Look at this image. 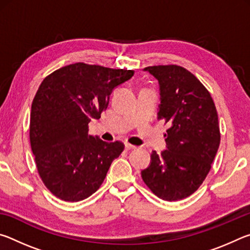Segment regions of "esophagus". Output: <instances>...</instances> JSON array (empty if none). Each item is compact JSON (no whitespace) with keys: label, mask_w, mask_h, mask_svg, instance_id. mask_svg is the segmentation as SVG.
<instances>
[{"label":"esophagus","mask_w":250,"mask_h":250,"mask_svg":"<svg viewBox=\"0 0 250 250\" xmlns=\"http://www.w3.org/2000/svg\"><path fill=\"white\" fill-rule=\"evenodd\" d=\"M125 149L126 150H134V149H137V146L130 145V143H125Z\"/></svg>","instance_id":"1"}]
</instances>
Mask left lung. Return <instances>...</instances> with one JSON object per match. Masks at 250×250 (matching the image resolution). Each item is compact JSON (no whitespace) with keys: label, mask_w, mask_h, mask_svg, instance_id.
<instances>
[{"label":"left lung","mask_w":250,"mask_h":250,"mask_svg":"<svg viewBox=\"0 0 250 250\" xmlns=\"http://www.w3.org/2000/svg\"><path fill=\"white\" fill-rule=\"evenodd\" d=\"M158 80V120L168 125L166 150L152 151L141 176L156 196L179 201L200 188L217 153L221 134L213 99L195 76L181 66L143 69Z\"/></svg>","instance_id":"obj_1"}]
</instances>
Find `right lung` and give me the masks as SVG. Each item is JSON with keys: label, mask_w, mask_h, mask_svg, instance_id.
I'll list each match as a JSON object with an SVG mask.
<instances>
[{"label": "right lung", "mask_w": 250, "mask_h": 250, "mask_svg": "<svg viewBox=\"0 0 250 250\" xmlns=\"http://www.w3.org/2000/svg\"><path fill=\"white\" fill-rule=\"evenodd\" d=\"M133 70L76 62L47 76L31 110L29 139L37 170L55 196L67 202L89 197L103 184L112 161L125 150L88 134L115 88Z\"/></svg>", "instance_id": "obj_1"}]
</instances>
